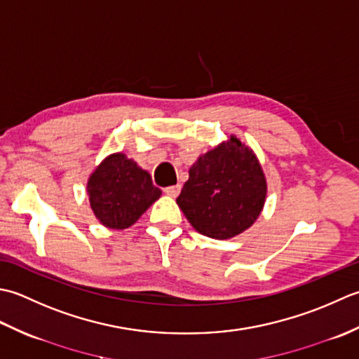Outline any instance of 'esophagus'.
Returning <instances> with one entry per match:
<instances>
[{
  "label": "esophagus",
  "instance_id": "obj_1",
  "mask_svg": "<svg viewBox=\"0 0 359 359\" xmlns=\"http://www.w3.org/2000/svg\"><path fill=\"white\" fill-rule=\"evenodd\" d=\"M164 192L169 195V196H172V198H177V196L180 195V192H181V186L180 184H177V186H170V187H165L164 189Z\"/></svg>",
  "mask_w": 359,
  "mask_h": 359
}]
</instances>
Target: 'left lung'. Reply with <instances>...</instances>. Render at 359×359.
Segmentation results:
<instances>
[{
    "label": "left lung",
    "mask_w": 359,
    "mask_h": 359,
    "mask_svg": "<svg viewBox=\"0 0 359 359\" xmlns=\"http://www.w3.org/2000/svg\"><path fill=\"white\" fill-rule=\"evenodd\" d=\"M266 192L265 173L254 150L231 135L195 161L177 204L195 231L228 240L257 220Z\"/></svg>",
    "instance_id": "8db88e82"
}]
</instances>
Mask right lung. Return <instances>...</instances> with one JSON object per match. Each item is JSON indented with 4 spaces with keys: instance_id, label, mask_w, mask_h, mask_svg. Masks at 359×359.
<instances>
[{
    "instance_id": "1",
    "label": "right lung",
    "mask_w": 359,
    "mask_h": 359,
    "mask_svg": "<svg viewBox=\"0 0 359 359\" xmlns=\"http://www.w3.org/2000/svg\"><path fill=\"white\" fill-rule=\"evenodd\" d=\"M86 192L97 220L109 229H127L161 196L147 170L126 153H111L88 178Z\"/></svg>"
}]
</instances>
